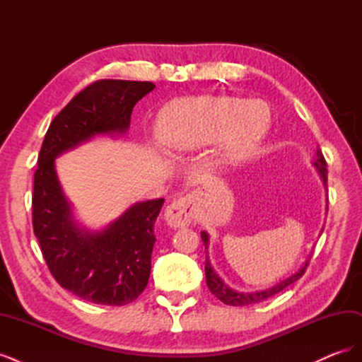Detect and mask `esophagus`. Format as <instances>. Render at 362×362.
Returning a JSON list of instances; mask_svg holds the SVG:
<instances>
[{
	"label": "esophagus",
	"instance_id": "34e87169",
	"mask_svg": "<svg viewBox=\"0 0 362 362\" xmlns=\"http://www.w3.org/2000/svg\"><path fill=\"white\" fill-rule=\"evenodd\" d=\"M194 210H193V201L189 196H182V198L173 199L164 210V221L172 228H184L189 226L193 221Z\"/></svg>",
	"mask_w": 362,
	"mask_h": 362
}]
</instances>
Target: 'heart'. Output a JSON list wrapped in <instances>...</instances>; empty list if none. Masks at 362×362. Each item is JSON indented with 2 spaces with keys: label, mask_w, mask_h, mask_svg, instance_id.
<instances>
[{
  "label": "heart",
  "mask_w": 362,
  "mask_h": 362,
  "mask_svg": "<svg viewBox=\"0 0 362 362\" xmlns=\"http://www.w3.org/2000/svg\"><path fill=\"white\" fill-rule=\"evenodd\" d=\"M259 104L238 98L192 96L168 105L160 115V139L172 152H189L223 140V160L249 158L264 139L269 115Z\"/></svg>",
  "instance_id": "obj_1"
}]
</instances>
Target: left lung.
Returning <instances> with one entry per match:
<instances>
[{
    "instance_id": "left-lung-1",
    "label": "left lung",
    "mask_w": 362,
    "mask_h": 362,
    "mask_svg": "<svg viewBox=\"0 0 362 362\" xmlns=\"http://www.w3.org/2000/svg\"><path fill=\"white\" fill-rule=\"evenodd\" d=\"M314 166L319 172L320 178L323 180V184L326 185L327 181V169H326V160L322 154L320 149H317V154H315V161H314ZM201 238L205 245V249H208V245H210V237L205 231L201 233ZM308 262L310 259L305 262V266L302 269H299L298 272L294 273V275L288 276L287 279L281 281L276 286H273L272 288L267 290H262V291H250V293H243V291H235L233 288H229L226 284L222 281V278H218L217 273L213 270L211 264H210V259H205V278H206V286L210 288V291L216 296L218 300H222L226 305H233V306H245V305H250V303H258L266 300L272 296L278 294L279 291H282L284 288H287L288 286H291L293 282H296L298 279L302 278V275L305 273L306 267H308Z\"/></svg>"
}]
</instances>
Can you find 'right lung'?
Masks as SVG:
<instances>
[{
  "mask_svg": "<svg viewBox=\"0 0 362 362\" xmlns=\"http://www.w3.org/2000/svg\"><path fill=\"white\" fill-rule=\"evenodd\" d=\"M154 89L151 81H95L54 117L43 139L33 189V231L54 279L83 300L122 306L146 288L154 223L164 199L131 205L103 231H87L74 221L54 160L95 136L124 134L134 105Z\"/></svg>",
  "mask_w": 362,
  "mask_h": 362,
  "instance_id": "1",
  "label": "right lung"
}]
</instances>
